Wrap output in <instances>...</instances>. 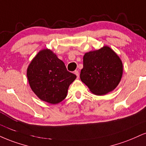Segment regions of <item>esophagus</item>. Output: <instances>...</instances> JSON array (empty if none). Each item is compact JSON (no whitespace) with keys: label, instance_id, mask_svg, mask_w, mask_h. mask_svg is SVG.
<instances>
[{"label":"esophagus","instance_id":"obj_1","mask_svg":"<svg viewBox=\"0 0 146 146\" xmlns=\"http://www.w3.org/2000/svg\"><path fill=\"white\" fill-rule=\"evenodd\" d=\"M74 73H75V75H77V77H78V78H79V76H80V73H79V71H78V70H76V71H75Z\"/></svg>","mask_w":146,"mask_h":146}]
</instances>
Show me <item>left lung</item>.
<instances>
[{
  "label": "left lung",
  "mask_w": 146,
  "mask_h": 146,
  "mask_svg": "<svg viewBox=\"0 0 146 146\" xmlns=\"http://www.w3.org/2000/svg\"><path fill=\"white\" fill-rule=\"evenodd\" d=\"M80 79L96 95H104L113 90L122 75V62L110 47L86 53Z\"/></svg>",
  "instance_id": "left-lung-1"
}]
</instances>
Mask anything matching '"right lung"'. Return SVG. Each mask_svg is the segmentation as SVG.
<instances>
[{
    "instance_id": "1",
    "label": "right lung",
    "mask_w": 146,
    "mask_h": 146,
    "mask_svg": "<svg viewBox=\"0 0 146 146\" xmlns=\"http://www.w3.org/2000/svg\"><path fill=\"white\" fill-rule=\"evenodd\" d=\"M30 86L42 101L57 104L66 98L69 85L77 78L52 51L38 52L27 69Z\"/></svg>"
}]
</instances>
